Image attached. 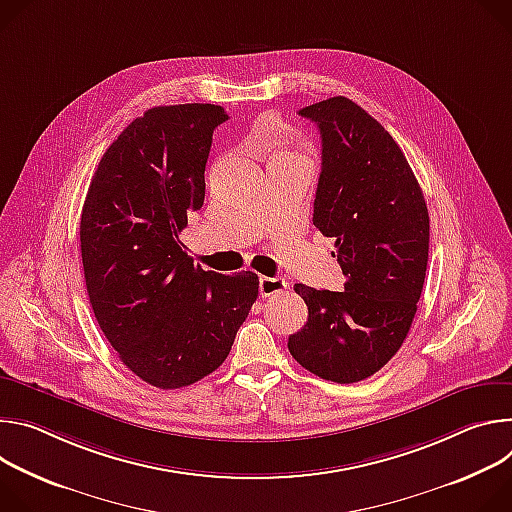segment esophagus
Wrapping results in <instances>:
<instances>
[{
    "mask_svg": "<svg viewBox=\"0 0 512 512\" xmlns=\"http://www.w3.org/2000/svg\"><path fill=\"white\" fill-rule=\"evenodd\" d=\"M258 287H260L262 297H272L278 293H285L289 285H287V280L280 276H260Z\"/></svg>",
    "mask_w": 512,
    "mask_h": 512,
    "instance_id": "34e87169",
    "label": "esophagus"
}]
</instances>
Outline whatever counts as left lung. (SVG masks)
Returning a JSON list of instances; mask_svg holds the SVG:
<instances>
[{"label": "left lung", "mask_w": 512, "mask_h": 512, "mask_svg": "<svg viewBox=\"0 0 512 512\" xmlns=\"http://www.w3.org/2000/svg\"><path fill=\"white\" fill-rule=\"evenodd\" d=\"M321 132L313 225L333 238L342 293L295 285L309 319L289 352L319 378L352 384L403 346L417 313L429 256V213L392 136L348 97L299 109Z\"/></svg>", "instance_id": "8db88e82"}]
</instances>
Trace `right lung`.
<instances>
[{
  "mask_svg": "<svg viewBox=\"0 0 512 512\" xmlns=\"http://www.w3.org/2000/svg\"><path fill=\"white\" fill-rule=\"evenodd\" d=\"M221 105L144 111L105 150L81 213V258L95 319L144 382L173 390L217 370L256 297L250 270H203L179 240L203 207Z\"/></svg>",
  "mask_w": 512,
  "mask_h": 512,
  "instance_id": "1",
  "label": "right lung"
}]
</instances>
